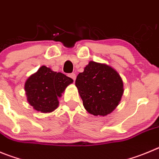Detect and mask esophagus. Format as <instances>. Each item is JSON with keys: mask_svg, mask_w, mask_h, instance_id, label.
Masks as SVG:
<instances>
[{"mask_svg": "<svg viewBox=\"0 0 159 159\" xmlns=\"http://www.w3.org/2000/svg\"><path fill=\"white\" fill-rule=\"evenodd\" d=\"M69 77H70V78H72V79L74 80V81H75V79H76V75H75V73H72V74H70Z\"/></svg>", "mask_w": 159, "mask_h": 159, "instance_id": "34e87169", "label": "esophagus"}]
</instances>
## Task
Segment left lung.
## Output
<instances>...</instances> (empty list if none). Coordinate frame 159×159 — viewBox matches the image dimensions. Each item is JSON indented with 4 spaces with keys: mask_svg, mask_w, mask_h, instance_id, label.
I'll list each match as a JSON object with an SVG mask.
<instances>
[{
    "mask_svg": "<svg viewBox=\"0 0 159 159\" xmlns=\"http://www.w3.org/2000/svg\"><path fill=\"white\" fill-rule=\"evenodd\" d=\"M75 85L89 113L106 116L121 101L123 81L114 68L104 63L90 61L77 76Z\"/></svg>",
    "mask_w": 159,
    "mask_h": 159,
    "instance_id": "1",
    "label": "left lung"
}]
</instances>
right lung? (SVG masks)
<instances>
[{
	"label": "right lung",
	"mask_w": 159,
	"mask_h": 159,
	"mask_svg": "<svg viewBox=\"0 0 159 159\" xmlns=\"http://www.w3.org/2000/svg\"><path fill=\"white\" fill-rule=\"evenodd\" d=\"M72 78L42 66L28 78L25 83L27 101L33 108L42 113H50L59 106L65 89L73 83Z\"/></svg>",
	"instance_id": "obj_1"
}]
</instances>
